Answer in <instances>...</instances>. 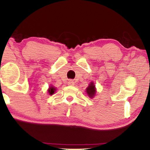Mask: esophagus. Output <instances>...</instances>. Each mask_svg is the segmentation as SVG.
Instances as JSON below:
<instances>
[{
    "label": "esophagus",
    "mask_w": 150,
    "mask_h": 150,
    "mask_svg": "<svg viewBox=\"0 0 150 150\" xmlns=\"http://www.w3.org/2000/svg\"><path fill=\"white\" fill-rule=\"evenodd\" d=\"M67 85H70V86L74 85V82L72 80H69V81L67 82Z\"/></svg>",
    "instance_id": "34e87169"
}]
</instances>
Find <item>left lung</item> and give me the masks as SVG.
<instances>
[{
	"label": "left lung",
	"mask_w": 150,
	"mask_h": 150,
	"mask_svg": "<svg viewBox=\"0 0 150 150\" xmlns=\"http://www.w3.org/2000/svg\"><path fill=\"white\" fill-rule=\"evenodd\" d=\"M86 92L89 96V97L93 98L94 96H95L96 93V85H94V83L92 82V83H90L89 85L88 86V87L86 89Z\"/></svg>",
	"instance_id": "8db88e82"
}]
</instances>
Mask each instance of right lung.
Here are the masks:
<instances>
[{
    "mask_svg": "<svg viewBox=\"0 0 150 150\" xmlns=\"http://www.w3.org/2000/svg\"><path fill=\"white\" fill-rule=\"evenodd\" d=\"M48 91L50 95H52V94H54V92L56 91V88L53 87V86H50V87H49V89H48Z\"/></svg>",
    "mask_w": 150,
    "mask_h": 150,
    "instance_id": "obj_1",
    "label": "right lung"
}]
</instances>
